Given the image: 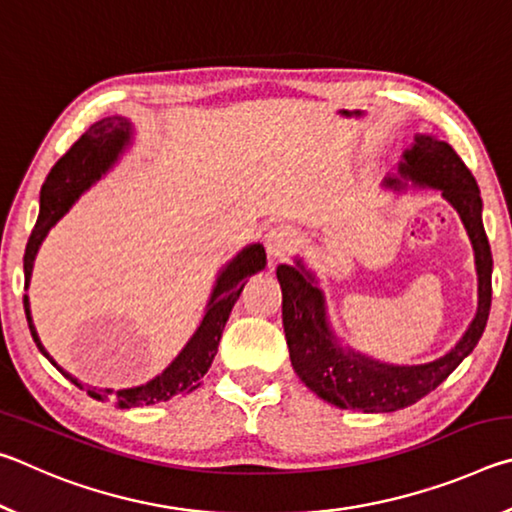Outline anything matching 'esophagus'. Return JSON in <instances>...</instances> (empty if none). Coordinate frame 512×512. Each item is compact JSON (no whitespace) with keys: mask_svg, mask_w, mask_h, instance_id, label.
Listing matches in <instances>:
<instances>
[{"mask_svg":"<svg viewBox=\"0 0 512 512\" xmlns=\"http://www.w3.org/2000/svg\"><path fill=\"white\" fill-rule=\"evenodd\" d=\"M264 244L271 262H277V259H282L289 253L291 246L296 244V230L289 228V225H275V228L266 232Z\"/></svg>","mask_w":512,"mask_h":512,"instance_id":"esophagus-1","label":"esophagus"}]
</instances>
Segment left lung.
<instances>
[{
    "instance_id": "obj_1",
    "label": "left lung",
    "mask_w": 512,
    "mask_h": 512,
    "mask_svg": "<svg viewBox=\"0 0 512 512\" xmlns=\"http://www.w3.org/2000/svg\"><path fill=\"white\" fill-rule=\"evenodd\" d=\"M381 187L397 194L409 187L438 189L454 207L472 241L479 307L461 341L443 357L415 366H395L354 350L339 339L329 323L318 277L300 257H296L293 266H277V282L282 287V323L293 370L320 400L363 413L406 409L443 384L479 343L492 302V253L481 221V192L452 146L433 135L418 133L411 149L402 153L397 173H388Z\"/></svg>"
}]
</instances>
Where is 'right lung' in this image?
Masks as SVG:
<instances>
[{
    "label": "right lung",
    "instance_id": "obj_1",
    "mask_svg": "<svg viewBox=\"0 0 512 512\" xmlns=\"http://www.w3.org/2000/svg\"><path fill=\"white\" fill-rule=\"evenodd\" d=\"M135 128L126 117H103L97 124H92L88 131L81 135V140L69 149L63 158H60L54 169L49 171L45 185L40 189V214L33 228L27 253H24V289H29L33 262L42 246V241L49 235V230L63 219V216L72 210V205L79 201L81 194L88 192L92 185H97L106 173L115 167L117 160L124 155L128 146L133 144ZM266 266V250L262 244H248L244 250L225 264L207 300L203 318L194 334L189 336L185 348L180 350L173 361L164 368L160 375L146 381V384L133 386V388H88V395L94 400L106 402L112 400L119 409H133V406H149L158 402H167L173 395L192 393L194 388L201 386V379L205 372L210 370L214 354L219 350V341L223 334V327L228 323L230 311L239 300L244 284L250 275L264 271ZM24 314H27V323L31 329L33 341H36L38 350L54 363V366L63 372V377L72 381L85 391V386L79 379L69 375L58 363L49 357L45 345L40 343V336L36 332L31 318V305L29 296H24Z\"/></svg>",
    "mask_w": 512,
    "mask_h": 512
}]
</instances>
